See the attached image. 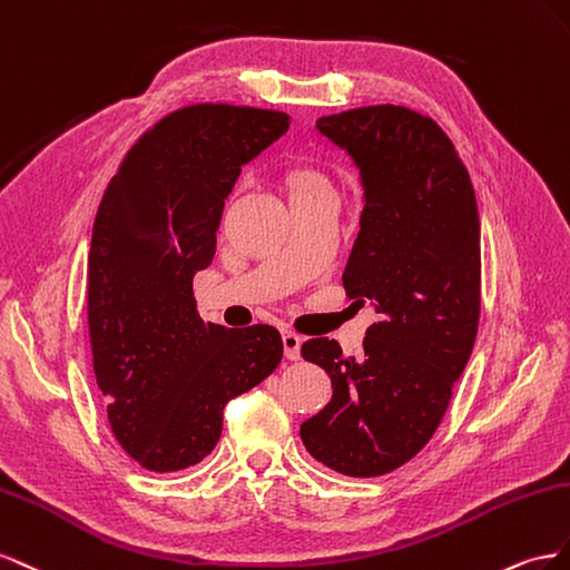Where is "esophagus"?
I'll use <instances>...</instances> for the list:
<instances>
[{"mask_svg":"<svg viewBox=\"0 0 570 570\" xmlns=\"http://www.w3.org/2000/svg\"><path fill=\"white\" fill-rule=\"evenodd\" d=\"M282 341H284V355L288 357V361H301L303 338L296 332H284Z\"/></svg>","mask_w":570,"mask_h":570,"instance_id":"34e87169","label":"esophagus"}]
</instances>
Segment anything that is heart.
I'll return each mask as SVG.
<instances>
[{
	"label": "heart",
	"mask_w": 570,
	"mask_h": 570,
	"mask_svg": "<svg viewBox=\"0 0 570 570\" xmlns=\"http://www.w3.org/2000/svg\"><path fill=\"white\" fill-rule=\"evenodd\" d=\"M317 178H320V176H315V174H303V176L298 178V184H307V181H317ZM298 184H296V186H298Z\"/></svg>",
	"instance_id": "1"
}]
</instances>
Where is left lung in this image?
I'll list each match as a JSON object with an SVG mask.
<instances>
[{
	"label": "left lung",
	"instance_id": "8db88e82",
	"mask_svg": "<svg viewBox=\"0 0 570 570\" xmlns=\"http://www.w3.org/2000/svg\"><path fill=\"white\" fill-rule=\"evenodd\" d=\"M317 131L361 171V232L341 279L380 320L355 357L334 338L303 344L334 394L303 422L301 439L336 473L377 478L430 442L473 353L480 215L465 165L430 117L372 105L322 117Z\"/></svg>",
	"mask_w": 570,
	"mask_h": 570
}]
</instances>
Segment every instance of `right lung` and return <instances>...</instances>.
<instances>
[{
    "mask_svg": "<svg viewBox=\"0 0 570 570\" xmlns=\"http://www.w3.org/2000/svg\"><path fill=\"white\" fill-rule=\"evenodd\" d=\"M288 114L190 105L145 131L97 207L88 255L92 370L124 451L155 473L200 463L224 405L282 363L269 324L203 322L193 276L215 257L224 200Z\"/></svg>",
    "mask_w": 570,
    "mask_h": 570,
    "instance_id": "obj_1",
    "label": "right lung"
}]
</instances>
